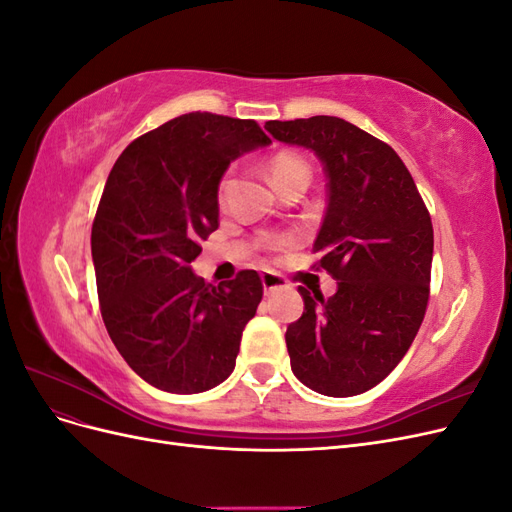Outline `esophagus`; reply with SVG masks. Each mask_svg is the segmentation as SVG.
Masks as SVG:
<instances>
[{"label":"esophagus","instance_id":"34e87169","mask_svg":"<svg viewBox=\"0 0 512 512\" xmlns=\"http://www.w3.org/2000/svg\"><path fill=\"white\" fill-rule=\"evenodd\" d=\"M260 282H262V288H265V292H273V290H282L286 288V280L282 275H277L275 271H262L260 275Z\"/></svg>","mask_w":512,"mask_h":512}]
</instances>
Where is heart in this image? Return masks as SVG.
I'll list each match as a JSON object with an SVG mask.
<instances>
[{
  "label": "heart",
  "mask_w": 512,
  "mask_h": 512,
  "mask_svg": "<svg viewBox=\"0 0 512 512\" xmlns=\"http://www.w3.org/2000/svg\"><path fill=\"white\" fill-rule=\"evenodd\" d=\"M294 175H307L309 177L307 164L303 160H299L297 156H292V153H277V156L269 164V179H271V183L275 185L277 181L294 177ZM226 188H228V179L222 181L220 194H224Z\"/></svg>",
  "instance_id": "b5f03b06"
}]
</instances>
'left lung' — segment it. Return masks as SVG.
<instances>
[{
  "mask_svg": "<svg viewBox=\"0 0 512 512\" xmlns=\"http://www.w3.org/2000/svg\"><path fill=\"white\" fill-rule=\"evenodd\" d=\"M275 141L303 147L327 175V211L314 241L337 292L303 297L286 331L292 374L327 397L374 389L404 359L429 299L433 228L397 153L350 121L316 115L267 121Z\"/></svg>",
  "mask_w": 512,
  "mask_h": 512,
  "instance_id": "8db88e82",
  "label": "left lung"
}]
</instances>
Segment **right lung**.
<instances>
[{
	"label": "right lung",
	"mask_w": 512,
	"mask_h": 512,
	"mask_svg": "<svg viewBox=\"0 0 512 512\" xmlns=\"http://www.w3.org/2000/svg\"><path fill=\"white\" fill-rule=\"evenodd\" d=\"M271 145L252 119L188 113L123 149L91 228L102 318L115 348L151 386L203 393L224 382L262 284L241 271L220 286L192 271L218 228L230 162Z\"/></svg>",
	"instance_id": "obj_1"
}]
</instances>
